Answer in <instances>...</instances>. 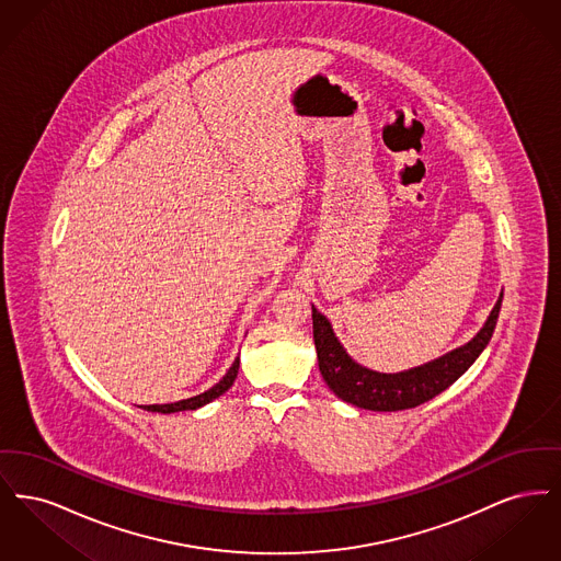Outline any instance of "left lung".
Listing matches in <instances>:
<instances>
[{"label": "left lung", "instance_id": "left-lung-1", "mask_svg": "<svg viewBox=\"0 0 561 561\" xmlns=\"http://www.w3.org/2000/svg\"><path fill=\"white\" fill-rule=\"evenodd\" d=\"M503 293L494 309L481 325L480 332L465 345L431 359L423 366L401 370V373H376L357 364L343 347L330 320L313 305V341L318 351L320 373L330 391L347 403L374 412H398L405 408H416L446 391L488 347L496 320L501 313Z\"/></svg>", "mask_w": 561, "mask_h": 561}]
</instances>
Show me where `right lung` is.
Masks as SVG:
<instances>
[{"label": "right lung", "instance_id": "right-lung-1", "mask_svg": "<svg viewBox=\"0 0 561 561\" xmlns=\"http://www.w3.org/2000/svg\"><path fill=\"white\" fill-rule=\"evenodd\" d=\"M238 370H240V357H236V362L231 364V368L227 370V374L214 385L213 389L195 396V398H187V400L174 401V403H153V405H147L145 410L149 412H161V414H170V412H183V410H197L206 403L220 398L225 391L231 389V385L236 382L238 378Z\"/></svg>", "mask_w": 561, "mask_h": 561}]
</instances>
